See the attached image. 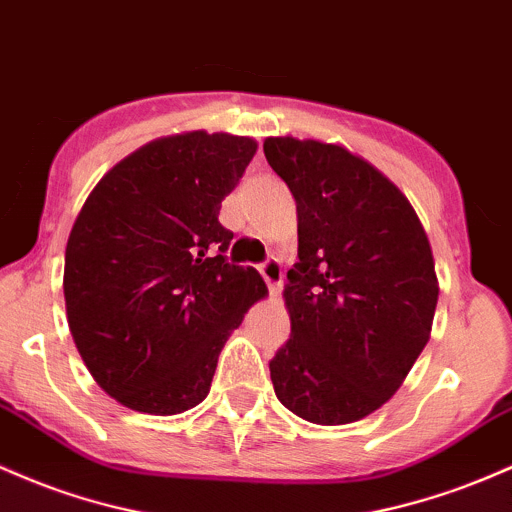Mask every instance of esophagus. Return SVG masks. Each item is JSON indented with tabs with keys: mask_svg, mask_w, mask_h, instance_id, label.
<instances>
[{
	"mask_svg": "<svg viewBox=\"0 0 512 512\" xmlns=\"http://www.w3.org/2000/svg\"><path fill=\"white\" fill-rule=\"evenodd\" d=\"M260 274L262 279H265L269 291H272L274 296L279 294V289H282V282H284V272H282V265H279L277 260H267L265 265H260Z\"/></svg>",
	"mask_w": 512,
	"mask_h": 512,
	"instance_id": "1",
	"label": "esophagus"
}]
</instances>
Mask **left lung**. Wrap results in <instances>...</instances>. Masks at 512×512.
I'll list each match as a JSON object with an SVG mask.
<instances>
[{
    "label": "left lung",
    "mask_w": 512,
    "mask_h": 512,
    "mask_svg": "<svg viewBox=\"0 0 512 512\" xmlns=\"http://www.w3.org/2000/svg\"><path fill=\"white\" fill-rule=\"evenodd\" d=\"M265 157L299 218L274 393L308 423H357L401 389L430 340L440 296L430 240L406 194L345 145L274 136Z\"/></svg>",
    "instance_id": "obj_1"
}]
</instances>
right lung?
<instances>
[{
	"label": "right lung",
	"mask_w": 512,
	"mask_h": 512,
	"mask_svg": "<svg viewBox=\"0 0 512 512\" xmlns=\"http://www.w3.org/2000/svg\"><path fill=\"white\" fill-rule=\"evenodd\" d=\"M257 140L184 131L155 138L99 179L65 247V308L94 381L131 411L177 415L209 396L218 355L267 296L228 265L218 223Z\"/></svg>",
	"instance_id": "1"
}]
</instances>
